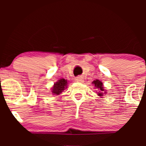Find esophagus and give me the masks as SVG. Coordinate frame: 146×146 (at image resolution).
<instances>
[{
	"label": "esophagus",
	"mask_w": 146,
	"mask_h": 146,
	"mask_svg": "<svg viewBox=\"0 0 146 146\" xmlns=\"http://www.w3.org/2000/svg\"><path fill=\"white\" fill-rule=\"evenodd\" d=\"M75 80H76V82H80V83L84 82L83 78L82 76H79V77H78V78H76Z\"/></svg>",
	"instance_id": "obj_1"
}]
</instances>
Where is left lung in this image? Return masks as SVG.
<instances>
[{
    "label": "left lung",
    "mask_w": 146,
    "mask_h": 146,
    "mask_svg": "<svg viewBox=\"0 0 146 146\" xmlns=\"http://www.w3.org/2000/svg\"><path fill=\"white\" fill-rule=\"evenodd\" d=\"M93 84L95 85V87H96L98 89L100 90V92H98V93L99 96H100V97L103 96V95H104L103 93H102V92L105 91V90H104V89L103 84H102V82L100 81L99 80H94V81L93 82ZM104 93L106 94V93H105V92H104Z\"/></svg>",
    "instance_id": "left-lung-1"
}]
</instances>
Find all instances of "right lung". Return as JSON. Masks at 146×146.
Segmentation results:
<instances>
[{"instance_id":"1","label":"right lung","mask_w":146,"mask_h":146,"mask_svg":"<svg viewBox=\"0 0 146 146\" xmlns=\"http://www.w3.org/2000/svg\"><path fill=\"white\" fill-rule=\"evenodd\" d=\"M66 86H67V80L63 78L60 79L52 87V93L53 95H60L65 88H67Z\"/></svg>"}]
</instances>
